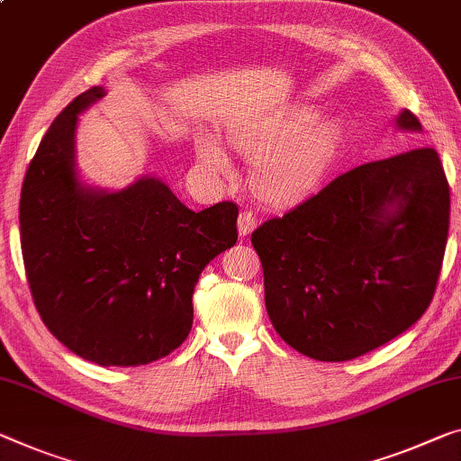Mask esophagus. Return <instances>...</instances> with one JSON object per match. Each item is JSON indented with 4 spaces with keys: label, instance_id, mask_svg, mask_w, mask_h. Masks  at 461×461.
<instances>
[{
    "label": "esophagus",
    "instance_id": "34e87169",
    "mask_svg": "<svg viewBox=\"0 0 461 461\" xmlns=\"http://www.w3.org/2000/svg\"><path fill=\"white\" fill-rule=\"evenodd\" d=\"M255 224H258V221H255L253 212L251 210H243L239 214V235L240 237H247L255 229Z\"/></svg>",
    "mask_w": 461,
    "mask_h": 461
}]
</instances>
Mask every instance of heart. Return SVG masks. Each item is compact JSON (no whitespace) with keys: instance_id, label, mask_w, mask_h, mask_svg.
Listing matches in <instances>:
<instances>
[{"instance_id":"1","label":"heart","mask_w":461,"mask_h":461,"mask_svg":"<svg viewBox=\"0 0 461 461\" xmlns=\"http://www.w3.org/2000/svg\"><path fill=\"white\" fill-rule=\"evenodd\" d=\"M311 122V111L290 109L264 122L237 125L230 130V144L245 158L258 162L255 185L264 195L278 200L299 194L320 175L336 148L338 130L334 123H320L302 137L300 133L307 130ZM197 158L202 167L216 175L230 171L229 157L212 140H202L197 144Z\"/></svg>"}]
</instances>
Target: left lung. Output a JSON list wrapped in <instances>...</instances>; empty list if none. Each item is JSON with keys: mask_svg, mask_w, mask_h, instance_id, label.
Masks as SVG:
<instances>
[{"mask_svg": "<svg viewBox=\"0 0 461 461\" xmlns=\"http://www.w3.org/2000/svg\"><path fill=\"white\" fill-rule=\"evenodd\" d=\"M395 125L420 131L403 109ZM449 230V183L433 148L360 165L253 230L280 338L323 363L371 352L433 301Z\"/></svg>", "mask_w": 461, "mask_h": 461, "instance_id": "8db88e82", "label": "left lung"}]
</instances>
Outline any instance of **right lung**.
Wrapping results in <instances>:
<instances>
[{
  "mask_svg": "<svg viewBox=\"0 0 461 461\" xmlns=\"http://www.w3.org/2000/svg\"><path fill=\"white\" fill-rule=\"evenodd\" d=\"M103 96V86L82 92L41 140L20 195V245L49 331L101 366H140L185 342L197 278L237 243L239 208L194 212L157 176L122 191L82 185L77 115Z\"/></svg>",
  "mask_w": 461,
  "mask_h": 461,
  "instance_id": "add662e5",
  "label": "right lung"
}]
</instances>
